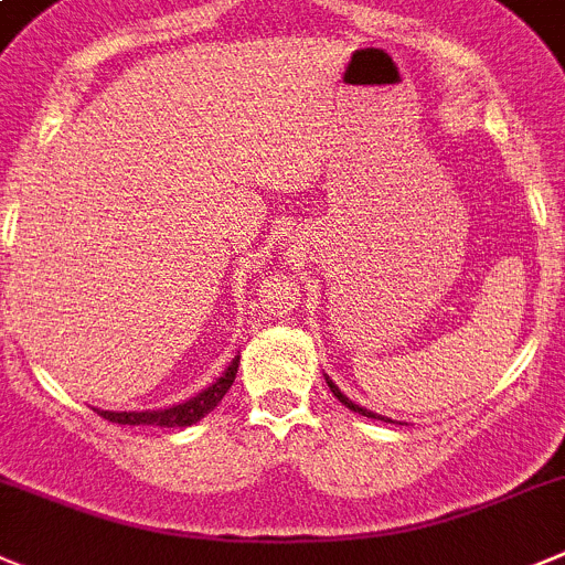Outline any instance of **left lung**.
Returning a JSON list of instances; mask_svg holds the SVG:
<instances>
[{
	"instance_id": "left-lung-1",
	"label": "left lung",
	"mask_w": 565,
	"mask_h": 565,
	"mask_svg": "<svg viewBox=\"0 0 565 565\" xmlns=\"http://www.w3.org/2000/svg\"><path fill=\"white\" fill-rule=\"evenodd\" d=\"M324 381H328L330 392H333V395L339 397V401H341V406H347V408H350V412H359V414H364V417H372V420H384V423H392L390 417H381V414H375V412H366L364 406H359V403H353V401H350V397H347L344 392H341L339 386H335L333 381H330V377H324Z\"/></svg>"
}]
</instances>
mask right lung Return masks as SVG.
Here are the masks:
<instances>
[{
  "label": "right lung",
  "instance_id": "1",
  "mask_svg": "<svg viewBox=\"0 0 565 565\" xmlns=\"http://www.w3.org/2000/svg\"><path fill=\"white\" fill-rule=\"evenodd\" d=\"M237 364H241V355L232 359V364L226 366L224 375L215 381L212 386L201 390L199 395L190 397V401L179 403V406L170 408H157V412H97L100 417H106L108 423H120V426H162V428H188L193 423H199L201 417L212 412V408L218 406L224 401V395L230 392V386L235 384L237 375Z\"/></svg>",
  "mask_w": 565,
  "mask_h": 565
}]
</instances>
